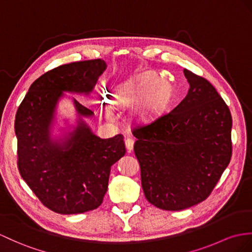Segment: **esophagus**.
I'll return each mask as SVG.
<instances>
[{
    "label": "esophagus",
    "mask_w": 252,
    "mask_h": 252,
    "mask_svg": "<svg viewBox=\"0 0 252 252\" xmlns=\"http://www.w3.org/2000/svg\"><path fill=\"white\" fill-rule=\"evenodd\" d=\"M133 143H134V140L132 138H127L125 140V145H126V149L128 152H131L133 149Z\"/></svg>",
    "instance_id": "esophagus-1"
}]
</instances>
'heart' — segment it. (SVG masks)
<instances>
[{
    "label": "heart",
    "instance_id": "1",
    "mask_svg": "<svg viewBox=\"0 0 252 252\" xmlns=\"http://www.w3.org/2000/svg\"><path fill=\"white\" fill-rule=\"evenodd\" d=\"M153 83H154V82H152V80H147V81L141 82L137 87V92H138L139 94H144L145 92L149 90V88L152 87ZM163 93H164L163 87H158V89L154 93V95L152 96V105H156V103L161 99ZM106 116H107L109 120H111V121L115 120L114 114L111 111H110V110H107V111H106Z\"/></svg>",
    "mask_w": 252,
    "mask_h": 252
}]
</instances>
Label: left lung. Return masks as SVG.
Here are the masks:
<instances>
[{
    "mask_svg": "<svg viewBox=\"0 0 252 252\" xmlns=\"http://www.w3.org/2000/svg\"><path fill=\"white\" fill-rule=\"evenodd\" d=\"M186 97L154 122L133 128L146 200L165 211L204 201L232 156L229 107L206 79L184 69Z\"/></svg>",
    "mask_w": 252,
    "mask_h": 252,
    "instance_id": "1",
    "label": "left lung"
}]
</instances>
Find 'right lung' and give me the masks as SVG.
Masks as SVG:
<instances>
[{
	"label": "right lung",
	"mask_w": 252,
	"mask_h": 252,
	"mask_svg": "<svg viewBox=\"0 0 252 252\" xmlns=\"http://www.w3.org/2000/svg\"><path fill=\"white\" fill-rule=\"evenodd\" d=\"M107 64L80 61L47 71L31 85L17 110L18 169L42 204L71 215L95 210L107 192L112 164L125 155L122 134L101 139L82 118L93 111L73 99L78 125L64 138L51 137L55 108L63 92L89 95Z\"/></svg>",
	"instance_id": "1"
}]
</instances>
